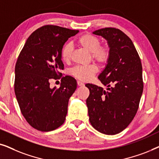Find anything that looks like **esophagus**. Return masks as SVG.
<instances>
[{
  "instance_id": "34e87169",
  "label": "esophagus",
  "mask_w": 159,
  "mask_h": 159,
  "mask_svg": "<svg viewBox=\"0 0 159 159\" xmlns=\"http://www.w3.org/2000/svg\"><path fill=\"white\" fill-rule=\"evenodd\" d=\"M77 86H79V87L84 86V83H83V82H80V81H77Z\"/></svg>"
}]
</instances>
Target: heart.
Returning <instances> with one entry per match:
<instances>
[{
	"label": "heart",
	"instance_id": "obj_1",
	"mask_svg": "<svg viewBox=\"0 0 159 159\" xmlns=\"http://www.w3.org/2000/svg\"><path fill=\"white\" fill-rule=\"evenodd\" d=\"M77 44L82 48L90 53L91 57L96 61L104 64L107 62L109 58V51L107 48L100 46L101 41L96 36L90 34H85L80 36L77 40ZM72 45L70 43H66L61 51V57L64 62H69L71 58ZM98 71L96 65L91 64L85 66H76L71 69V73L74 77L81 81H89Z\"/></svg>",
	"mask_w": 159,
	"mask_h": 159
}]
</instances>
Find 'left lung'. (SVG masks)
Listing matches in <instances>:
<instances>
[{
  "label": "left lung",
  "mask_w": 159,
  "mask_h": 159,
  "mask_svg": "<svg viewBox=\"0 0 159 159\" xmlns=\"http://www.w3.org/2000/svg\"><path fill=\"white\" fill-rule=\"evenodd\" d=\"M109 47V58L98 79L106 90L86 84L90 95L86 100L90 122L105 134H118L134 119L143 94V68L135 47L127 34L116 28L95 30Z\"/></svg>",
  "instance_id": "left-lung-1"
}]
</instances>
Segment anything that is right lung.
<instances>
[{
  "label": "right lung",
  "instance_id": "1",
  "mask_svg": "<svg viewBox=\"0 0 159 159\" xmlns=\"http://www.w3.org/2000/svg\"><path fill=\"white\" fill-rule=\"evenodd\" d=\"M79 30L45 25L32 32L19 53L15 66L14 91L21 114L34 129L49 132L66 119L69 100L77 81L62 77L61 51ZM61 79L59 89L49 87L51 79Z\"/></svg>",
  "mask_w": 159,
  "mask_h": 159
}]
</instances>
